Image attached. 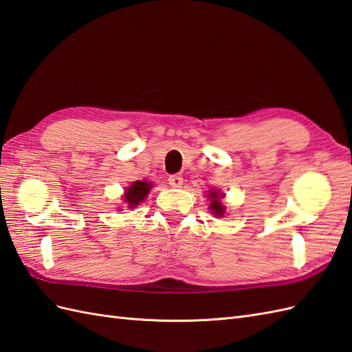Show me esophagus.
Listing matches in <instances>:
<instances>
[{
	"label": "esophagus",
	"mask_w": 352,
	"mask_h": 352,
	"mask_svg": "<svg viewBox=\"0 0 352 352\" xmlns=\"http://www.w3.org/2000/svg\"><path fill=\"white\" fill-rule=\"evenodd\" d=\"M169 184L173 187H182L183 186V177L178 175V174H174V175H169L168 178Z\"/></svg>",
	"instance_id": "esophagus-1"
}]
</instances>
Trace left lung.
<instances>
[{"label": "left lung", "instance_id": "left-lung-1", "mask_svg": "<svg viewBox=\"0 0 352 352\" xmlns=\"http://www.w3.org/2000/svg\"><path fill=\"white\" fill-rule=\"evenodd\" d=\"M208 197H210V210H211V212L214 214V215H217V217H223L224 214V210H226V206H224L223 204H221V199L224 197V195L223 193H220L219 190H210V193H208Z\"/></svg>", "mask_w": 352, "mask_h": 352}]
</instances>
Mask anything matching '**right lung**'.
<instances>
[{"mask_svg":"<svg viewBox=\"0 0 352 352\" xmlns=\"http://www.w3.org/2000/svg\"><path fill=\"white\" fill-rule=\"evenodd\" d=\"M151 187H153L151 183H147V182H133L128 188H126V192L123 195V201L128 204L129 208H135V206L146 199Z\"/></svg>","mask_w":352,"mask_h":352,"instance_id":"right-lung-1","label":"right lung"}]
</instances>
